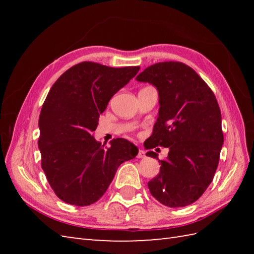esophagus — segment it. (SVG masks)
Masks as SVG:
<instances>
[{"mask_svg": "<svg viewBox=\"0 0 254 254\" xmlns=\"http://www.w3.org/2000/svg\"><path fill=\"white\" fill-rule=\"evenodd\" d=\"M145 157V152L143 149H138L137 152V158H144Z\"/></svg>", "mask_w": 254, "mask_h": 254, "instance_id": "1", "label": "esophagus"}]
</instances>
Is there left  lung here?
Here are the masks:
<instances>
[{"instance_id": "left-lung-1", "label": "left lung", "mask_w": 254, "mask_h": 254, "mask_svg": "<svg viewBox=\"0 0 254 254\" xmlns=\"http://www.w3.org/2000/svg\"><path fill=\"white\" fill-rule=\"evenodd\" d=\"M138 82L156 86L159 113L147 149L168 147L166 159L157 158L160 171L148 182L152 195L169 207L190 205L213 181L224 143L222 115L216 97L199 75L182 62H159L139 73Z\"/></svg>"}]
</instances>
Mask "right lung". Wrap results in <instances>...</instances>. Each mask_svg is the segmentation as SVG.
<instances>
[{
	"label": "right lung",
	"mask_w": 254,
	"mask_h": 254,
	"mask_svg": "<svg viewBox=\"0 0 254 254\" xmlns=\"http://www.w3.org/2000/svg\"><path fill=\"white\" fill-rule=\"evenodd\" d=\"M139 66L110 67L80 62L52 85L39 117L38 146L41 168L56 195L63 202L87 206L104 195L122 163L137 148L126 138H113L110 147L91 136L100 113Z\"/></svg>",
	"instance_id": "add662e5"
}]
</instances>
